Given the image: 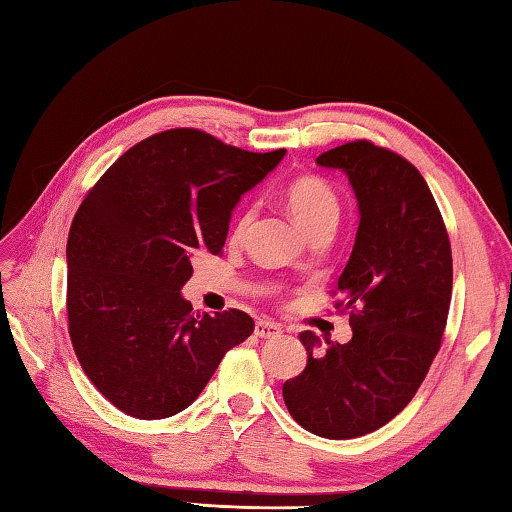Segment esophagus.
<instances>
[{"label":"esophagus","instance_id":"obj_1","mask_svg":"<svg viewBox=\"0 0 512 512\" xmlns=\"http://www.w3.org/2000/svg\"><path fill=\"white\" fill-rule=\"evenodd\" d=\"M255 334L259 339H275V336L282 334V327L277 323H271V320H257Z\"/></svg>","mask_w":512,"mask_h":512}]
</instances>
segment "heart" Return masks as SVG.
<instances>
[{"label":"heart","instance_id":"obj_1","mask_svg":"<svg viewBox=\"0 0 512 512\" xmlns=\"http://www.w3.org/2000/svg\"><path fill=\"white\" fill-rule=\"evenodd\" d=\"M287 203L293 219H296V223L307 232V235L311 230L320 228V225H336L341 214V205H339V198L334 194V189L329 187L325 180L314 178V176L298 178L296 183H291L287 192ZM248 219L250 214L241 216L235 225L232 237L239 239L244 235Z\"/></svg>","mask_w":512,"mask_h":512}]
</instances>
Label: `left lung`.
Wrapping results in <instances>:
<instances>
[{
    "label": "left lung",
    "mask_w": 512,
    "mask_h": 512,
    "mask_svg": "<svg viewBox=\"0 0 512 512\" xmlns=\"http://www.w3.org/2000/svg\"><path fill=\"white\" fill-rule=\"evenodd\" d=\"M339 169L359 205L352 255L336 284L352 339L302 332L307 366L282 386L300 427L320 438H357L384 427L418 393L447 325L452 248L420 171L402 155L357 140L316 158Z\"/></svg>",
    "instance_id": "8db88e82"
}]
</instances>
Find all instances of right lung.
Instances as JSON below:
<instances>
[{"label": "right lung", "mask_w": 512, "mask_h": 512, "mask_svg": "<svg viewBox=\"0 0 512 512\" xmlns=\"http://www.w3.org/2000/svg\"><path fill=\"white\" fill-rule=\"evenodd\" d=\"M284 153L173 128L128 149L83 198L67 237L69 336L119 411L160 420L187 409L253 334L244 311L198 314L180 289L196 253H221L232 210Z\"/></svg>", "instance_id": "right-lung-1"}]
</instances>
